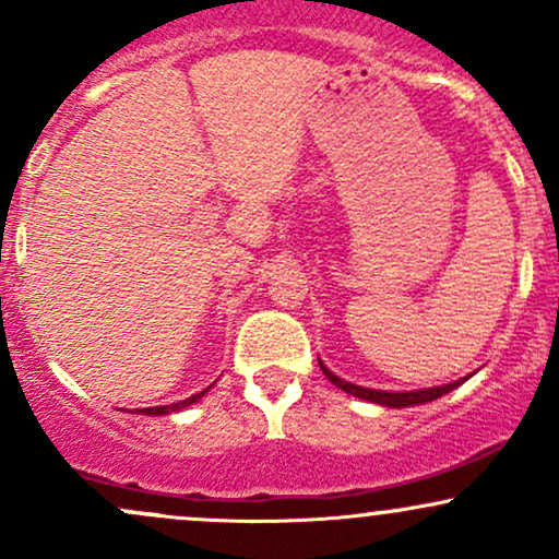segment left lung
I'll use <instances>...</instances> for the list:
<instances>
[{
	"instance_id": "obj_1",
	"label": "left lung",
	"mask_w": 559,
	"mask_h": 559,
	"mask_svg": "<svg viewBox=\"0 0 559 559\" xmlns=\"http://www.w3.org/2000/svg\"><path fill=\"white\" fill-rule=\"evenodd\" d=\"M320 362V370H323L325 378L333 383V386H338L346 394L352 396H360L365 402H373V404H381V407H415V404H426V402H433L439 400V396L449 394L452 389H457L460 383H465L467 378H460V381L454 383H444V386H431V389H413V391H381V389H365V386H357V383H349L344 381V378H338L336 373H331L329 368H325L323 360Z\"/></svg>"
}]
</instances>
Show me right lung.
I'll list each match as a JSON object with an SVG mask.
<instances>
[{"instance_id": "add662e5", "label": "right lung", "mask_w": 559, "mask_h": 559, "mask_svg": "<svg viewBox=\"0 0 559 559\" xmlns=\"http://www.w3.org/2000/svg\"><path fill=\"white\" fill-rule=\"evenodd\" d=\"M207 394V389L204 391H199V394H194V396H189V400H183V402H173V404H163V407H144V409H136L139 415H170V413H178V409H183V407H189V404H194V402H199L202 400V396Z\"/></svg>"}]
</instances>
